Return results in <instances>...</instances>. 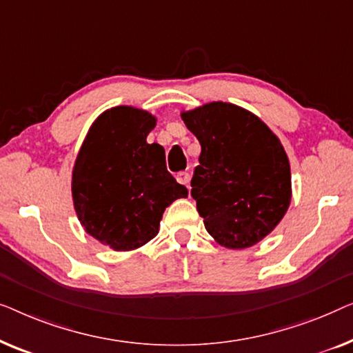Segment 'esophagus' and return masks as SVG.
Returning <instances> with one entry per match:
<instances>
[{
    "mask_svg": "<svg viewBox=\"0 0 353 353\" xmlns=\"http://www.w3.org/2000/svg\"><path fill=\"white\" fill-rule=\"evenodd\" d=\"M176 179L179 183H182V185L185 187H188V183H190V174H188V172H179Z\"/></svg>",
    "mask_w": 353,
    "mask_h": 353,
    "instance_id": "esophagus-1",
    "label": "esophagus"
}]
</instances>
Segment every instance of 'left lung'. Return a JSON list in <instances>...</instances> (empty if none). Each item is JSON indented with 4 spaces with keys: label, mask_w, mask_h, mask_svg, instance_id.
I'll return each mask as SVG.
<instances>
[{
    "label": "left lung",
    "mask_w": 353,
    "mask_h": 353,
    "mask_svg": "<svg viewBox=\"0 0 353 353\" xmlns=\"http://www.w3.org/2000/svg\"><path fill=\"white\" fill-rule=\"evenodd\" d=\"M201 145L192 196L227 250H246L275 230L291 205V166L276 134L254 113L214 101L182 110Z\"/></svg>",
    "instance_id": "obj_1"
}]
</instances>
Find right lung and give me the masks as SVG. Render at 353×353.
I'll use <instances>...</instances> for the list:
<instances>
[{
	"mask_svg": "<svg viewBox=\"0 0 353 353\" xmlns=\"http://www.w3.org/2000/svg\"><path fill=\"white\" fill-rule=\"evenodd\" d=\"M157 117L117 105L89 128L72 170V200L84 232L113 251H136L158 235L163 212L188 190L166 170L165 148L148 143Z\"/></svg>",
	"mask_w": 353,
	"mask_h": 353,
	"instance_id": "add662e5",
	"label": "right lung"
}]
</instances>
